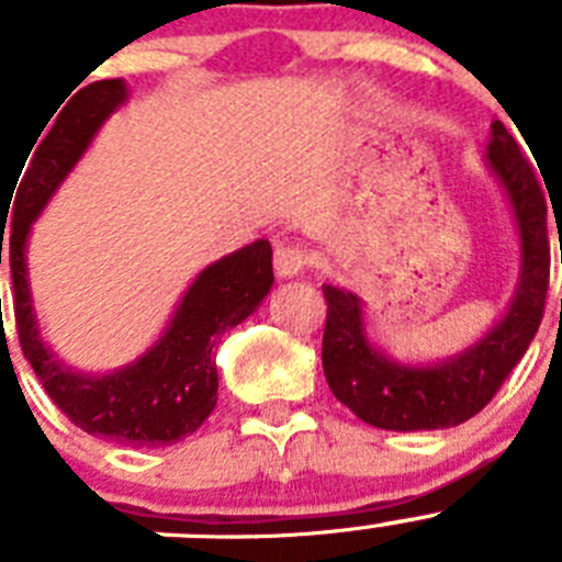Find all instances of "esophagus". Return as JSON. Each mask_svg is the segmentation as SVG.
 <instances>
[{
  "label": "esophagus",
  "mask_w": 562,
  "mask_h": 562,
  "mask_svg": "<svg viewBox=\"0 0 562 562\" xmlns=\"http://www.w3.org/2000/svg\"><path fill=\"white\" fill-rule=\"evenodd\" d=\"M311 249L302 244H280L274 249V271L280 277H296L311 266Z\"/></svg>",
  "instance_id": "esophagus-1"
}]
</instances>
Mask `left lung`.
I'll use <instances>...</instances> for the list:
<instances>
[{
    "instance_id": "8db88e82",
    "label": "left lung",
    "mask_w": 562,
    "mask_h": 562,
    "mask_svg": "<svg viewBox=\"0 0 562 562\" xmlns=\"http://www.w3.org/2000/svg\"><path fill=\"white\" fill-rule=\"evenodd\" d=\"M487 162L499 175L521 233L524 271L516 302L499 327L474 349L432 369H407L374 352L366 340L360 302L340 288L322 285L327 299L322 363L335 400L360 422L380 429H440L469 422L494 400L541 327L549 291L547 193L518 140L502 122L491 127ZM552 202V196H549ZM554 213V207H552ZM558 218V216H554ZM562 260V244H560Z\"/></svg>"
}]
</instances>
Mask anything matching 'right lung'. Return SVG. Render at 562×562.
I'll return each mask as SVG.
<instances>
[{"label": "right lung", "mask_w": 562, "mask_h": 562, "mask_svg": "<svg viewBox=\"0 0 562 562\" xmlns=\"http://www.w3.org/2000/svg\"><path fill=\"white\" fill-rule=\"evenodd\" d=\"M124 97L127 91L122 80H99L82 88L60 110L55 127H44V140L38 149H30V160L21 166L25 175L19 171V188H13L15 196H10L13 318L21 352L68 422L86 429L88 435L130 447H169L202 427L204 418L216 407L218 371L213 346L229 327L255 313V307L271 291V244L255 240L207 266L188 288L166 335L138 363L108 376H82L63 369L38 338L30 307L24 244L30 224L49 202L63 177L75 169L99 124L113 113L115 104L124 102Z\"/></svg>", "instance_id": "right-lung-1"}]
</instances>
